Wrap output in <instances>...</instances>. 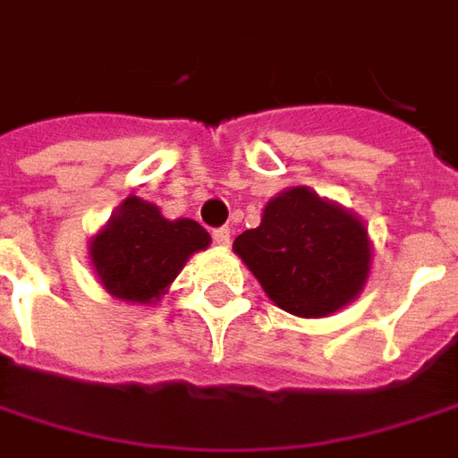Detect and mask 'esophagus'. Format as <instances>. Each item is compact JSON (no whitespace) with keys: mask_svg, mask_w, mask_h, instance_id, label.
Segmentation results:
<instances>
[{"mask_svg":"<svg viewBox=\"0 0 458 458\" xmlns=\"http://www.w3.org/2000/svg\"><path fill=\"white\" fill-rule=\"evenodd\" d=\"M212 238H215V243H217V246L228 249V246H230V228H217L215 233H212Z\"/></svg>","mask_w":458,"mask_h":458,"instance_id":"34e87169","label":"esophagus"}]
</instances>
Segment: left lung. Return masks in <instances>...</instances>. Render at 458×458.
Instances as JSON below:
<instances>
[{
  "label": "left lung",
  "mask_w": 458,
  "mask_h": 458,
  "mask_svg": "<svg viewBox=\"0 0 458 458\" xmlns=\"http://www.w3.org/2000/svg\"><path fill=\"white\" fill-rule=\"evenodd\" d=\"M267 298L293 316L324 318L363 293L373 243L365 223L309 186H290L261 209L259 228L233 241Z\"/></svg>",
  "instance_id": "obj_1"
}]
</instances>
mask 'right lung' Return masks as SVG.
<instances>
[{
    "label": "right lung",
    "instance_id": "right-lung-1",
    "mask_svg": "<svg viewBox=\"0 0 458 458\" xmlns=\"http://www.w3.org/2000/svg\"><path fill=\"white\" fill-rule=\"evenodd\" d=\"M209 241L199 223L168 220L157 204L131 194L88 241V256L111 298L149 306L168 293L186 261Z\"/></svg>",
    "mask_w": 458,
    "mask_h": 458
}]
</instances>
